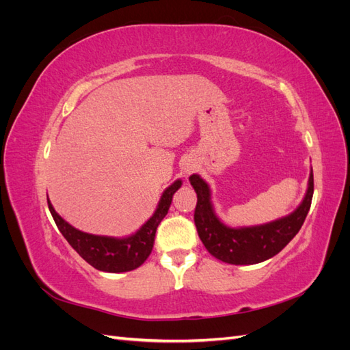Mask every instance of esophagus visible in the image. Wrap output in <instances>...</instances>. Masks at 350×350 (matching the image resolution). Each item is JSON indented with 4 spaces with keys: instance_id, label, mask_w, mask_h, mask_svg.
I'll return each instance as SVG.
<instances>
[{
    "instance_id": "1",
    "label": "esophagus",
    "mask_w": 350,
    "mask_h": 350,
    "mask_svg": "<svg viewBox=\"0 0 350 350\" xmlns=\"http://www.w3.org/2000/svg\"><path fill=\"white\" fill-rule=\"evenodd\" d=\"M191 171H193V167H191V166H187V167H185V172H187V174H189Z\"/></svg>"
}]
</instances>
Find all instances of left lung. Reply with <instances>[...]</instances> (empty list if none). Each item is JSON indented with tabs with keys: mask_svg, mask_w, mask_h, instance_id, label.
Segmentation results:
<instances>
[{
	"mask_svg": "<svg viewBox=\"0 0 350 350\" xmlns=\"http://www.w3.org/2000/svg\"><path fill=\"white\" fill-rule=\"evenodd\" d=\"M189 183L197 193L194 221L201 242L211 256L235 266L257 264L279 254L304 225L314 194V175L311 172L306 196L292 215L267 225L234 229L225 226L216 217L210 203L208 185L203 179L191 175Z\"/></svg>",
	"mask_w": 350,
	"mask_h": 350,
	"instance_id": "1",
	"label": "left lung"
}]
</instances>
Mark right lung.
<instances>
[{"label": "right lung", "instance_id": "1", "mask_svg": "<svg viewBox=\"0 0 350 350\" xmlns=\"http://www.w3.org/2000/svg\"><path fill=\"white\" fill-rule=\"evenodd\" d=\"M179 187H181V181H175L171 187L166 188L163 196L161 197V201H159L154 215L146 221L137 234L124 239L84 234V232L72 228L64 219L58 216L54 207L49 203V200L48 207L62 237L68 241L70 245L79 252V256L84 261H88L92 267L109 273L131 271L140 267L147 257L150 256L154 243L156 229L166 216L172 197Z\"/></svg>", "mask_w": 350, "mask_h": 350}]
</instances>
